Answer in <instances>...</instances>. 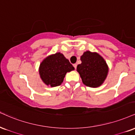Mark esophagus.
<instances>
[{
    "instance_id": "esophagus-1",
    "label": "esophagus",
    "mask_w": 135,
    "mask_h": 135,
    "mask_svg": "<svg viewBox=\"0 0 135 135\" xmlns=\"http://www.w3.org/2000/svg\"><path fill=\"white\" fill-rule=\"evenodd\" d=\"M77 64H76V63H75V64H74V65H73V66H74L75 69H77Z\"/></svg>"
}]
</instances>
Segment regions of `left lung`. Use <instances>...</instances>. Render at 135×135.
<instances>
[{"instance_id": "obj_1", "label": "left lung", "mask_w": 135, "mask_h": 135, "mask_svg": "<svg viewBox=\"0 0 135 135\" xmlns=\"http://www.w3.org/2000/svg\"><path fill=\"white\" fill-rule=\"evenodd\" d=\"M82 63L78 65L77 71L84 85L96 88L104 83L109 72L106 61L96 52L86 51L81 56Z\"/></svg>"}]
</instances>
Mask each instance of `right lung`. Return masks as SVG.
Listing matches in <instances>:
<instances>
[{
	"instance_id": "right-lung-1",
	"label": "right lung",
	"mask_w": 135,
	"mask_h": 135,
	"mask_svg": "<svg viewBox=\"0 0 135 135\" xmlns=\"http://www.w3.org/2000/svg\"><path fill=\"white\" fill-rule=\"evenodd\" d=\"M74 69L69 60L58 52L49 55L41 61L39 74L44 83L53 87L61 85L66 73Z\"/></svg>"
}]
</instances>
